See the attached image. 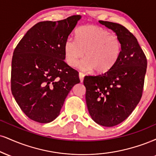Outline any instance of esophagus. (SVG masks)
Masks as SVG:
<instances>
[{
    "label": "esophagus",
    "instance_id": "esophagus-1",
    "mask_svg": "<svg viewBox=\"0 0 156 156\" xmlns=\"http://www.w3.org/2000/svg\"><path fill=\"white\" fill-rule=\"evenodd\" d=\"M79 78H80V82H83V78H84V74L82 73H79Z\"/></svg>",
    "mask_w": 156,
    "mask_h": 156
}]
</instances>
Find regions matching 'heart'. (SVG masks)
Returning a JSON list of instances; mask_svg holds the SVG:
<instances>
[{
	"label": "heart",
	"instance_id": "obj_1",
	"mask_svg": "<svg viewBox=\"0 0 156 156\" xmlns=\"http://www.w3.org/2000/svg\"><path fill=\"white\" fill-rule=\"evenodd\" d=\"M76 41L67 39L64 44L66 62L76 67L84 56L79 67L82 70L94 69L99 73L108 72L113 67L121 54V44L119 37L102 27L85 25L77 30Z\"/></svg>",
	"mask_w": 156,
	"mask_h": 156
}]
</instances>
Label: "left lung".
<instances>
[{"label": "left lung", "instance_id": "obj_1", "mask_svg": "<svg viewBox=\"0 0 156 156\" xmlns=\"http://www.w3.org/2000/svg\"><path fill=\"white\" fill-rule=\"evenodd\" d=\"M99 22L119 37L121 54L111 70L99 76H85L83 84L91 119L111 127L126 119L140 102L147 63L137 40L126 28L114 22Z\"/></svg>", "mask_w": 156, "mask_h": 156}]
</instances>
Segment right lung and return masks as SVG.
<instances>
[{
    "label": "right lung",
    "instance_id": "1",
    "mask_svg": "<svg viewBox=\"0 0 156 156\" xmlns=\"http://www.w3.org/2000/svg\"><path fill=\"white\" fill-rule=\"evenodd\" d=\"M81 16L41 22L15 48L11 86L15 100L29 119L38 123L59 115L70 90L80 83L78 72L65 62L64 44Z\"/></svg>",
    "mask_w": 156,
    "mask_h": 156
}]
</instances>
